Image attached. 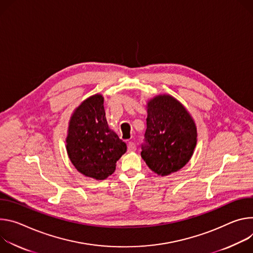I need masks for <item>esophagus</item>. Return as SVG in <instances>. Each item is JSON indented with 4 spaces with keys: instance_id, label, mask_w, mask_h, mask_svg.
<instances>
[{
    "instance_id": "obj_1",
    "label": "esophagus",
    "mask_w": 253,
    "mask_h": 253,
    "mask_svg": "<svg viewBox=\"0 0 253 253\" xmlns=\"http://www.w3.org/2000/svg\"><path fill=\"white\" fill-rule=\"evenodd\" d=\"M135 150H136L135 144L132 143V142H129V143L127 144V151H128V152H133V151H135Z\"/></svg>"
}]
</instances>
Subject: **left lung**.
I'll return each instance as SVG.
<instances>
[{"label": "left lung", "mask_w": 253, "mask_h": 253, "mask_svg": "<svg viewBox=\"0 0 253 253\" xmlns=\"http://www.w3.org/2000/svg\"><path fill=\"white\" fill-rule=\"evenodd\" d=\"M147 111L141 155L153 172L168 176L190 161L197 144V127L185 106L169 94L150 99Z\"/></svg>", "instance_id": "obj_1"}]
</instances>
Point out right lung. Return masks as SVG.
Returning <instances> with one entry per match:
<instances>
[{"mask_svg":"<svg viewBox=\"0 0 253 253\" xmlns=\"http://www.w3.org/2000/svg\"><path fill=\"white\" fill-rule=\"evenodd\" d=\"M66 150L76 170L84 176L104 180L116 171L126 145L108 127L101 94L86 98L75 108L69 121Z\"/></svg>","mask_w":253,"mask_h":253,"instance_id":"right-lung-1","label":"right lung"}]
</instances>
